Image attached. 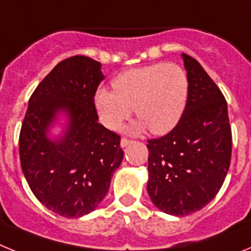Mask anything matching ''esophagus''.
<instances>
[{"label": "esophagus", "mask_w": 251, "mask_h": 251, "mask_svg": "<svg viewBox=\"0 0 251 251\" xmlns=\"http://www.w3.org/2000/svg\"><path fill=\"white\" fill-rule=\"evenodd\" d=\"M130 143H132V141H130V139H128V138H122L121 139V147L122 148L127 147V146L130 145Z\"/></svg>", "instance_id": "1"}]
</instances>
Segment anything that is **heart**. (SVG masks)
<instances>
[{"instance_id": "obj_1", "label": "heart", "mask_w": 251, "mask_h": 251, "mask_svg": "<svg viewBox=\"0 0 251 251\" xmlns=\"http://www.w3.org/2000/svg\"><path fill=\"white\" fill-rule=\"evenodd\" d=\"M113 90L99 88L94 106L100 123L117 130L134 113L139 118L132 132L150 129L166 134L177 126L188 98V77L177 64H153L122 73L113 80Z\"/></svg>"}]
</instances>
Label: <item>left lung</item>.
Returning <instances> with one entry per match:
<instances>
[{
  "label": "left lung",
  "mask_w": 251,
  "mask_h": 251,
  "mask_svg": "<svg viewBox=\"0 0 251 251\" xmlns=\"http://www.w3.org/2000/svg\"><path fill=\"white\" fill-rule=\"evenodd\" d=\"M188 98L176 127L150 139L147 191L157 208L175 216L199 211L219 192L230 167L231 128L221 90L194 57L182 54Z\"/></svg>",
  "instance_id": "obj_1"
}]
</instances>
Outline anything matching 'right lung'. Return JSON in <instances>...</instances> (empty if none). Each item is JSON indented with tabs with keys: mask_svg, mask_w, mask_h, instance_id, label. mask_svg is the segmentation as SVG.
Instances as JSON below:
<instances>
[{
	"mask_svg": "<svg viewBox=\"0 0 251 251\" xmlns=\"http://www.w3.org/2000/svg\"><path fill=\"white\" fill-rule=\"evenodd\" d=\"M100 68L83 55L63 60L32 93L22 122V172L37 200L60 216L94 211L124 156L121 137L98 122L94 94L104 79ZM59 112L68 122L52 141L47 132Z\"/></svg>",
	"mask_w": 251,
	"mask_h": 251,
	"instance_id": "add662e5",
	"label": "right lung"
}]
</instances>
